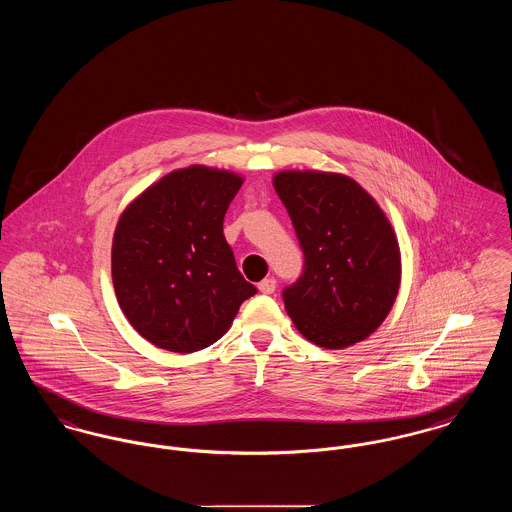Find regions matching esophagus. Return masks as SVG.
I'll use <instances>...</instances> for the list:
<instances>
[{
	"instance_id": "obj_1",
	"label": "esophagus",
	"mask_w": 512,
	"mask_h": 512,
	"mask_svg": "<svg viewBox=\"0 0 512 512\" xmlns=\"http://www.w3.org/2000/svg\"><path fill=\"white\" fill-rule=\"evenodd\" d=\"M274 290H276V280H274V278H265V280L259 284V292L261 293L270 295V293H274Z\"/></svg>"
}]
</instances>
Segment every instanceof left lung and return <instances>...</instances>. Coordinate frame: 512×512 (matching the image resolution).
<instances>
[{
    "instance_id": "8db88e82",
    "label": "left lung",
    "mask_w": 512,
    "mask_h": 512,
    "mask_svg": "<svg viewBox=\"0 0 512 512\" xmlns=\"http://www.w3.org/2000/svg\"><path fill=\"white\" fill-rule=\"evenodd\" d=\"M272 186L303 247V276L284 305L303 338L324 349L366 340L390 315L401 249L376 199L341 172L280 171Z\"/></svg>"
}]
</instances>
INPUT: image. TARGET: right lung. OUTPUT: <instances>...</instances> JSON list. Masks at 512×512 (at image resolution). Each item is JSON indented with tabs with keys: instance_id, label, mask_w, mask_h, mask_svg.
<instances>
[{
	"instance_id": "right-lung-1",
	"label": "right lung",
	"mask_w": 512,
	"mask_h": 512,
	"mask_svg": "<svg viewBox=\"0 0 512 512\" xmlns=\"http://www.w3.org/2000/svg\"><path fill=\"white\" fill-rule=\"evenodd\" d=\"M242 184L238 172L190 165L161 176L124 207L111 276L124 317L144 340L174 353L209 347L257 293L222 232Z\"/></svg>"
}]
</instances>
